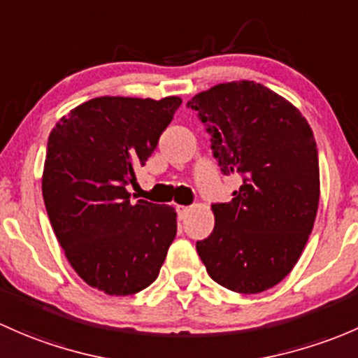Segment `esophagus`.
I'll use <instances>...</instances> for the list:
<instances>
[{"instance_id": "obj_1", "label": "esophagus", "mask_w": 358, "mask_h": 358, "mask_svg": "<svg viewBox=\"0 0 358 358\" xmlns=\"http://www.w3.org/2000/svg\"><path fill=\"white\" fill-rule=\"evenodd\" d=\"M176 212H178L179 219H184V217H186V213L189 212V206H180V205H178V206H176Z\"/></svg>"}]
</instances>
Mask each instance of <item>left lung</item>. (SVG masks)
I'll return each mask as SVG.
<instances>
[{
  "instance_id": "1",
  "label": "left lung",
  "mask_w": 358,
  "mask_h": 358,
  "mask_svg": "<svg viewBox=\"0 0 358 358\" xmlns=\"http://www.w3.org/2000/svg\"><path fill=\"white\" fill-rule=\"evenodd\" d=\"M210 134L224 176L241 178L229 203H212L215 226L196 252L215 282L262 293L294 267L319 206V155L305 117L253 80L213 86L187 101Z\"/></svg>"
}]
</instances>
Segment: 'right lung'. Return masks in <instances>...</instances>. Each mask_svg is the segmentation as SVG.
Instances as JSON below:
<instances>
[{
  "label": "right lung",
  "instance_id": "obj_1",
  "mask_svg": "<svg viewBox=\"0 0 358 358\" xmlns=\"http://www.w3.org/2000/svg\"><path fill=\"white\" fill-rule=\"evenodd\" d=\"M180 103L93 98L62 117L48 138L44 205L70 265L91 288L127 296L158 278L178 215L146 200L132 205L127 186Z\"/></svg>",
  "mask_w": 358,
  "mask_h": 358
}]
</instances>
